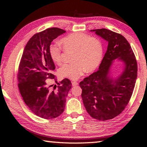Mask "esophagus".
Returning a JSON list of instances; mask_svg holds the SVG:
<instances>
[{
  "instance_id": "1",
  "label": "esophagus",
  "mask_w": 147,
  "mask_h": 147,
  "mask_svg": "<svg viewBox=\"0 0 147 147\" xmlns=\"http://www.w3.org/2000/svg\"><path fill=\"white\" fill-rule=\"evenodd\" d=\"M78 85V83L76 82H72V85H73V86H77Z\"/></svg>"
}]
</instances>
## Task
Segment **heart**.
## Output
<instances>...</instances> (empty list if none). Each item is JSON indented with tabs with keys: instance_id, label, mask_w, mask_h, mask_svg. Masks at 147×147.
I'll return each instance as SVG.
<instances>
[{
	"instance_id": "obj_1",
	"label": "heart",
	"mask_w": 147,
	"mask_h": 147,
	"mask_svg": "<svg viewBox=\"0 0 147 147\" xmlns=\"http://www.w3.org/2000/svg\"><path fill=\"white\" fill-rule=\"evenodd\" d=\"M65 51H74L71 64H65L59 68V74L62 78L76 80L85 72L92 71L98 67L103 56V47L101 42L96 38L83 33H71L60 41ZM49 55L52 61L61 64V48L57 44L49 47Z\"/></svg>"
}]
</instances>
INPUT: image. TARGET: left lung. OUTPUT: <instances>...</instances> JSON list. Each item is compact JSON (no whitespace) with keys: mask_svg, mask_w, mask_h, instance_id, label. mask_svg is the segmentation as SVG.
I'll return each mask as SVG.
<instances>
[{"mask_svg":"<svg viewBox=\"0 0 147 147\" xmlns=\"http://www.w3.org/2000/svg\"><path fill=\"white\" fill-rule=\"evenodd\" d=\"M108 43L98 70L80 83L87 112L96 119L106 121L120 114L128 104L137 78V62L129 42L120 34L102 28L90 30ZM115 61L123 64L122 73L111 75Z\"/></svg>","mask_w":147,"mask_h":147,"instance_id":"left-lung-1","label":"left lung"}]
</instances>
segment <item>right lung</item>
<instances>
[{"instance_id": "1", "label": "right lung", "mask_w": 147, "mask_h": 147, "mask_svg": "<svg viewBox=\"0 0 147 147\" xmlns=\"http://www.w3.org/2000/svg\"><path fill=\"white\" fill-rule=\"evenodd\" d=\"M65 32L51 28L35 34L27 43L22 55L18 75L19 90L31 111L42 118L54 119L63 112L71 88L67 78L58 83L57 87L55 85L56 90H50L45 81L55 78L52 73L55 67L50 57L49 47L53 40Z\"/></svg>"}]
</instances>
